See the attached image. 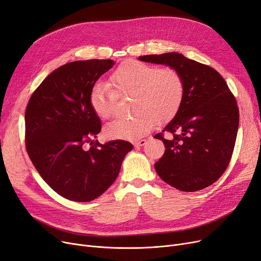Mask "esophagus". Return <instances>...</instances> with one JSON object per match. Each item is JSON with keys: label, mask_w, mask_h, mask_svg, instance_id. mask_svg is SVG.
<instances>
[{"label": "esophagus", "mask_w": 261, "mask_h": 261, "mask_svg": "<svg viewBox=\"0 0 261 261\" xmlns=\"http://www.w3.org/2000/svg\"><path fill=\"white\" fill-rule=\"evenodd\" d=\"M146 143H147L146 140H140V141H135V142L133 143V145H134L135 147H141V146H144Z\"/></svg>", "instance_id": "obj_1"}]
</instances>
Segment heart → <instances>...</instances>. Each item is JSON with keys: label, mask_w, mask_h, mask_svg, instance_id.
Returning a JSON list of instances; mask_svg holds the SVG:
<instances>
[{"label": "heart", "mask_w": 261, "mask_h": 261, "mask_svg": "<svg viewBox=\"0 0 261 261\" xmlns=\"http://www.w3.org/2000/svg\"><path fill=\"white\" fill-rule=\"evenodd\" d=\"M113 92L106 82L94 84L89 105L101 119L113 114L117 96L132 97L129 118H119L108 123L105 135L111 140H137L148 132L154 121L165 122L178 112L185 97V82L174 68H161L137 61H127L118 66L110 77Z\"/></svg>", "instance_id": "1"}]
</instances>
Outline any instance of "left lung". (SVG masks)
I'll use <instances>...</instances> for the list:
<instances>
[{
    "instance_id": "8db88e82",
    "label": "left lung",
    "mask_w": 261,
    "mask_h": 261,
    "mask_svg": "<svg viewBox=\"0 0 261 261\" xmlns=\"http://www.w3.org/2000/svg\"><path fill=\"white\" fill-rule=\"evenodd\" d=\"M140 61L174 68L185 82V97L174 118L154 139L165 146L154 169L169 186L184 192L205 189L227 168L233 151L239 110L222 75L213 68L171 52L140 56Z\"/></svg>"
}]
</instances>
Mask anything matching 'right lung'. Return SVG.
Listing matches in <instances>:
<instances>
[{"label":"right lung","instance_id":"obj_1","mask_svg":"<svg viewBox=\"0 0 261 261\" xmlns=\"http://www.w3.org/2000/svg\"><path fill=\"white\" fill-rule=\"evenodd\" d=\"M112 60L76 61L51 72L32 95L25 111V146L41 178L56 193L73 200H94L116 180L131 143H94L101 120L89 105L98 79ZM85 142L92 145L84 150Z\"/></svg>","mask_w":261,"mask_h":261}]
</instances>
